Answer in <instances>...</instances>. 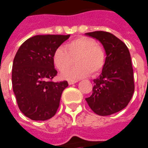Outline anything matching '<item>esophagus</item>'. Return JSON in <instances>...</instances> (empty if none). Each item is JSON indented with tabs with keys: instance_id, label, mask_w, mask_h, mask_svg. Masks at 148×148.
<instances>
[{
	"instance_id": "esophagus-1",
	"label": "esophagus",
	"mask_w": 148,
	"mask_h": 148,
	"mask_svg": "<svg viewBox=\"0 0 148 148\" xmlns=\"http://www.w3.org/2000/svg\"><path fill=\"white\" fill-rule=\"evenodd\" d=\"M77 82V80H69V85H73V84H75Z\"/></svg>"
}]
</instances>
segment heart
Here are the masks:
<instances>
[{
  "label": "heart",
  "mask_w": 148,
  "mask_h": 148,
  "mask_svg": "<svg viewBox=\"0 0 148 148\" xmlns=\"http://www.w3.org/2000/svg\"><path fill=\"white\" fill-rule=\"evenodd\" d=\"M78 64L68 70L74 63ZM105 54L103 48L88 37H79L70 41L65 47L57 48L53 54V62L56 68L63 72L62 77L67 79H79L99 74L103 68ZM68 70V71L66 69Z\"/></svg>",
  "instance_id": "heart-1"
}]
</instances>
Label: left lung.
I'll return each instance as SVG.
<instances>
[{
    "label": "left lung",
    "mask_w": 148,
    "mask_h": 148,
    "mask_svg": "<svg viewBox=\"0 0 148 148\" xmlns=\"http://www.w3.org/2000/svg\"><path fill=\"white\" fill-rule=\"evenodd\" d=\"M103 45L106 57L102 73L93 79L92 94L86 100L92 111L109 116L124 109L134 91V73L130 53L126 45L110 32L98 31L86 33Z\"/></svg>",
    "instance_id": "left-lung-1"
}]
</instances>
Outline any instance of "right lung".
I'll use <instances>...</instances> for the list:
<instances>
[{
    "instance_id": "right-lung-1",
    "label": "right lung",
    "mask_w": 148,
    "mask_h": 148,
    "mask_svg": "<svg viewBox=\"0 0 148 148\" xmlns=\"http://www.w3.org/2000/svg\"><path fill=\"white\" fill-rule=\"evenodd\" d=\"M70 35H37L25 41L13 62L12 84L20 111L34 121H45L56 113L68 81L53 82L56 75L55 50Z\"/></svg>"
}]
</instances>
